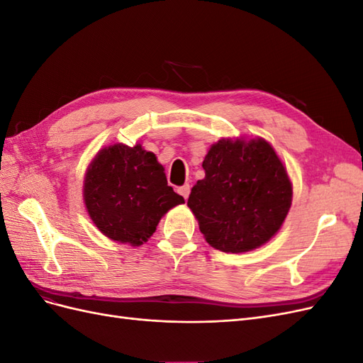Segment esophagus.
I'll list each match as a JSON object with an SVG mask.
<instances>
[{
	"label": "esophagus",
	"mask_w": 363,
	"mask_h": 363,
	"mask_svg": "<svg viewBox=\"0 0 363 363\" xmlns=\"http://www.w3.org/2000/svg\"><path fill=\"white\" fill-rule=\"evenodd\" d=\"M177 191H179V194L183 196L184 200H188V199H189V194H191V186H189V184H183V186H180V188H179Z\"/></svg>",
	"instance_id": "1"
}]
</instances>
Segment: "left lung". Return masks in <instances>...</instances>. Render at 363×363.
Returning <instances> with one entry per match:
<instances>
[{"label": "left lung", "instance_id": "left-lung-1", "mask_svg": "<svg viewBox=\"0 0 363 363\" xmlns=\"http://www.w3.org/2000/svg\"><path fill=\"white\" fill-rule=\"evenodd\" d=\"M203 169L188 206L208 245L238 255L277 235L292 204V182L268 140L219 139Z\"/></svg>", "mask_w": 363, "mask_h": 363}]
</instances>
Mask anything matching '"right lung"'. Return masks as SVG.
<instances>
[{"instance_id":"right-lung-1","label":"right lung","mask_w":363,"mask_h":363,"mask_svg":"<svg viewBox=\"0 0 363 363\" xmlns=\"http://www.w3.org/2000/svg\"><path fill=\"white\" fill-rule=\"evenodd\" d=\"M83 200L92 223L108 239L139 247L162 216L184 199L168 186L155 152L140 144L101 148L84 174Z\"/></svg>"}]
</instances>
